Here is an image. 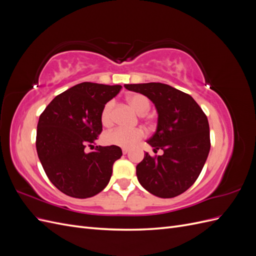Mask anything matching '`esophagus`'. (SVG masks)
<instances>
[{
  "instance_id": "obj_1",
  "label": "esophagus",
  "mask_w": 256,
  "mask_h": 256,
  "mask_svg": "<svg viewBox=\"0 0 256 256\" xmlns=\"http://www.w3.org/2000/svg\"><path fill=\"white\" fill-rule=\"evenodd\" d=\"M122 154H127L129 152V150L128 148H122Z\"/></svg>"
}]
</instances>
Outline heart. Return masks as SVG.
<instances>
[{"label": "heart", "mask_w": 256, "mask_h": 256, "mask_svg": "<svg viewBox=\"0 0 256 256\" xmlns=\"http://www.w3.org/2000/svg\"><path fill=\"white\" fill-rule=\"evenodd\" d=\"M127 102L134 108V111L138 114H144L150 110V99L142 94H130L127 96ZM114 104L113 102H106L102 111V122L104 126H111L114 116ZM144 136V132L142 129H128L124 127L115 128L109 132H106L104 136V142L109 145H115L124 148H129V147L134 146L138 142H140Z\"/></svg>", "instance_id": "b5f03b06"}]
</instances>
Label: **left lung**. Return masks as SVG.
I'll return each mask as SVG.
<instances>
[{
	"mask_svg": "<svg viewBox=\"0 0 256 256\" xmlns=\"http://www.w3.org/2000/svg\"><path fill=\"white\" fill-rule=\"evenodd\" d=\"M127 90L146 96L156 106V132L147 143L164 154L144 159L136 166V177L152 194L170 198L194 184L210 150L207 116L186 92L164 83L125 84Z\"/></svg>",
	"mask_w": 256,
	"mask_h": 256,
	"instance_id": "1",
	"label": "left lung"
}]
</instances>
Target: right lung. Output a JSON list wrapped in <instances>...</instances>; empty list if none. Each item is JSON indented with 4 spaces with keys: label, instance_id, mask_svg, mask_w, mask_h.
Masks as SVG:
<instances>
[{
    "label": "right lung",
    "instance_id": "1",
    "mask_svg": "<svg viewBox=\"0 0 256 256\" xmlns=\"http://www.w3.org/2000/svg\"><path fill=\"white\" fill-rule=\"evenodd\" d=\"M122 85L83 82L54 98L40 116L36 150L50 182L66 196L86 198L109 184L120 147L96 146L102 131V111Z\"/></svg>",
    "mask_w": 256,
    "mask_h": 256
}]
</instances>
